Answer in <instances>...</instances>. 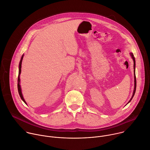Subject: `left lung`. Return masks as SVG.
Returning a JSON list of instances; mask_svg holds the SVG:
<instances>
[{
  "label": "left lung",
  "instance_id": "left-lung-1",
  "mask_svg": "<svg viewBox=\"0 0 150 150\" xmlns=\"http://www.w3.org/2000/svg\"><path fill=\"white\" fill-rule=\"evenodd\" d=\"M130 54H131V56L132 58L133 59V61H134V92H133V94H132V98H131V99L129 100V101L128 102V103H129V102L131 101L132 99L133 98V97H134V95H135V91H136V86H137V81H136L135 70V58H134V56L133 54H132V52H131V53H130ZM128 103H127V104H128Z\"/></svg>",
  "mask_w": 150,
  "mask_h": 150
}]
</instances>
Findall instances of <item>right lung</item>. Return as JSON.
Wrapping results in <instances>:
<instances>
[{
	"label": "right lung",
	"mask_w": 150,
	"mask_h": 150,
	"mask_svg": "<svg viewBox=\"0 0 150 150\" xmlns=\"http://www.w3.org/2000/svg\"><path fill=\"white\" fill-rule=\"evenodd\" d=\"M23 57V54L22 55L21 59V61L19 62V74H18V92L19 94V96L21 98V99L25 102V103L26 104L25 100H24L23 96H22V91H21V86H20V74L21 73V66H22V59Z\"/></svg>",
	"instance_id": "obj_1"
}]
</instances>
